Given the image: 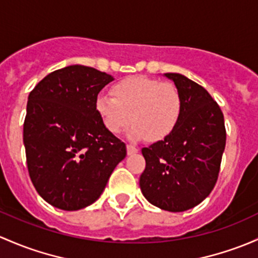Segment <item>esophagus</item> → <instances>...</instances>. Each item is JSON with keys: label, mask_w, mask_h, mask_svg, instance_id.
Here are the masks:
<instances>
[{"label": "esophagus", "mask_w": 258, "mask_h": 258, "mask_svg": "<svg viewBox=\"0 0 258 258\" xmlns=\"http://www.w3.org/2000/svg\"><path fill=\"white\" fill-rule=\"evenodd\" d=\"M137 152H138L137 147H135V146H132V145H127V153L135 154V153H137Z\"/></svg>", "instance_id": "obj_1"}]
</instances>
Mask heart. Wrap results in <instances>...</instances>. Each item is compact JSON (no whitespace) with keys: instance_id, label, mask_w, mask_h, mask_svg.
<instances>
[{"instance_id":"1","label":"heart","mask_w":258,"mask_h":258,"mask_svg":"<svg viewBox=\"0 0 258 258\" xmlns=\"http://www.w3.org/2000/svg\"><path fill=\"white\" fill-rule=\"evenodd\" d=\"M112 97L100 95L96 110L111 134H118L132 121L131 136L157 142L173 134L183 110V99L174 84L147 77H131L113 85Z\"/></svg>"}]
</instances>
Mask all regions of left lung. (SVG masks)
Listing matches in <instances>:
<instances>
[{
  "instance_id": "1",
  "label": "left lung",
  "mask_w": 258,
  "mask_h": 258,
  "mask_svg": "<svg viewBox=\"0 0 258 258\" xmlns=\"http://www.w3.org/2000/svg\"><path fill=\"white\" fill-rule=\"evenodd\" d=\"M164 75L180 91L183 110L170 136L142 148L140 186L154 207L179 213L200 204L215 186L226 130L220 106L202 85L177 73Z\"/></svg>"
}]
</instances>
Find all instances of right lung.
Here are the masks:
<instances>
[{
  "mask_svg": "<svg viewBox=\"0 0 258 258\" xmlns=\"http://www.w3.org/2000/svg\"><path fill=\"white\" fill-rule=\"evenodd\" d=\"M113 78L84 65L50 73L27 102L23 143L38 194L61 210H79L104 191L126 145L107 131L96 110L101 89Z\"/></svg>",
  "mask_w": 258,
  "mask_h": 258,
  "instance_id": "obj_1",
  "label": "right lung"
}]
</instances>
